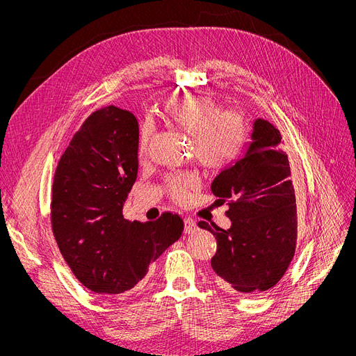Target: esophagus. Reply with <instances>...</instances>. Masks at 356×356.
Returning <instances> with one entry per match:
<instances>
[{
    "label": "esophagus",
    "instance_id": "obj_1",
    "mask_svg": "<svg viewBox=\"0 0 356 356\" xmlns=\"http://www.w3.org/2000/svg\"><path fill=\"white\" fill-rule=\"evenodd\" d=\"M196 229H197L196 222L193 219H191V218H186L184 219V232L186 234H193Z\"/></svg>",
    "mask_w": 356,
    "mask_h": 356
}]
</instances>
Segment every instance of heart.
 I'll use <instances>...</instances> for the list:
<instances>
[{
    "label": "heart",
    "instance_id": "1",
    "mask_svg": "<svg viewBox=\"0 0 356 356\" xmlns=\"http://www.w3.org/2000/svg\"><path fill=\"white\" fill-rule=\"evenodd\" d=\"M163 121L191 136L195 159L207 168H222L232 163L247 141V122L238 111H223L207 95H180L168 99L160 109ZM152 127L144 125L138 138V154L147 156L152 143ZM197 184L193 173L173 175L167 179L170 195L183 202Z\"/></svg>",
    "mask_w": 356,
    "mask_h": 356
}]
</instances>
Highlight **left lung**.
<instances>
[{
    "instance_id": "obj_1",
    "label": "left lung",
    "mask_w": 356,
    "mask_h": 356,
    "mask_svg": "<svg viewBox=\"0 0 356 356\" xmlns=\"http://www.w3.org/2000/svg\"><path fill=\"white\" fill-rule=\"evenodd\" d=\"M251 137L247 152L220 172L211 188L216 202L228 203L231 228L197 223L216 238L211 264L219 284L239 293L274 287L297 244L294 183L282 134L268 121L257 120Z\"/></svg>"
}]
</instances>
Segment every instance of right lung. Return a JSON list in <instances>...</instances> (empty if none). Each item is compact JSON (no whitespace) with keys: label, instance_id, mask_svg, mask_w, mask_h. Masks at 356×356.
Masks as SVG:
<instances>
[{"label":"right lung","instance_id":"add662e5","mask_svg":"<svg viewBox=\"0 0 356 356\" xmlns=\"http://www.w3.org/2000/svg\"><path fill=\"white\" fill-rule=\"evenodd\" d=\"M137 173V118L114 105L92 112L56 167L51 231L74 277L93 293L131 290L181 236L179 213L164 212L149 222L124 218Z\"/></svg>","mask_w":356,"mask_h":356}]
</instances>
